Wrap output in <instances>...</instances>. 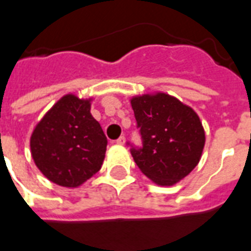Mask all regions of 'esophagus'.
<instances>
[{
  "mask_svg": "<svg viewBox=\"0 0 251 251\" xmlns=\"http://www.w3.org/2000/svg\"><path fill=\"white\" fill-rule=\"evenodd\" d=\"M116 144H118V145H124V144H126V137H124V136H120L119 139L116 140Z\"/></svg>",
  "mask_w": 251,
  "mask_h": 251,
  "instance_id": "obj_1",
  "label": "esophagus"
}]
</instances>
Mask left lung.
<instances>
[{"label":"left lung","mask_w":251,"mask_h":251,"mask_svg":"<svg viewBox=\"0 0 251 251\" xmlns=\"http://www.w3.org/2000/svg\"><path fill=\"white\" fill-rule=\"evenodd\" d=\"M143 148H132L136 165L158 186H173L199 164L205 132L190 106L166 93L131 98Z\"/></svg>","instance_id":"left-lung-1"}]
</instances>
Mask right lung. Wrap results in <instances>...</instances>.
Returning a JSON list of instances; mask_svg holds the SVG:
<instances>
[{
    "label": "right lung",
    "mask_w": 251,
    "mask_h": 251,
    "mask_svg": "<svg viewBox=\"0 0 251 251\" xmlns=\"http://www.w3.org/2000/svg\"><path fill=\"white\" fill-rule=\"evenodd\" d=\"M93 98L67 94L35 126L31 156L47 179L63 187H79L99 172L107 139L90 112Z\"/></svg>",
    "instance_id": "obj_1"
}]
</instances>
